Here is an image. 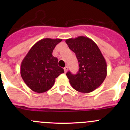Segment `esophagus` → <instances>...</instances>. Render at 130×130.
Here are the masks:
<instances>
[{
    "instance_id": "34e87169",
    "label": "esophagus",
    "mask_w": 130,
    "mask_h": 130,
    "mask_svg": "<svg viewBox=\"0 0 130 130\" xmlns=\"http://www.w3.org/2000/svg\"><path fill=\"white\" fill-rule=\"evenodd\" d=\"M64 70H65V73L68 71V67L67 66H65V67H64Z\"/></svg>"
}]
</instances>
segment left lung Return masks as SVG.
<instances>
[{
  "label": "left lung",
  "instance_id": "8db88e82",
  "mask_svg": "<svg viewBox=\"0 0 130 130\" xmlns=\"http://www.w3.org/2000/svg\"><path fill=\"white\" fill-rule=\"evenodd\" d=\"M79 63L77 74L68 72L66 75L72 87L82 93L94 91L104 82L107 75V64L98 45L86 36H78L65 41Z\"/></svg>",
  "mask_w": 130,
  "mask_h": 130
}]
</instances>
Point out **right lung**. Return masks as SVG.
Listing matches in <instances>:
<instances>
[{
	"label": "right lung",
	"instance_id": "right-lung-1",
	"mask_svg": "<svg viewBox=\"0 0 130 130\" xmlns=\"http://www.w3.org/2000/svg\"><path fill=\"white\" fill-rule=\"evenodd\" d=\"M61 39H42L35 43L21 65V75L27 87L37 93H43L53 87L55 78L64 70L58 65L57 58L52 55Z\"/></svg>",
	"mask_w": 130,
	"mask_h": 130
}]
</instances>
